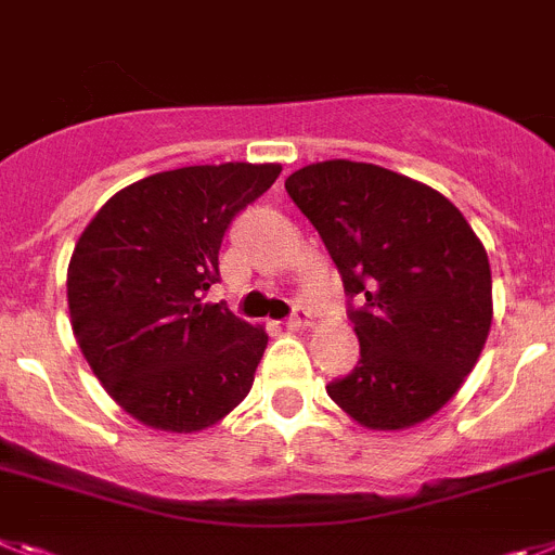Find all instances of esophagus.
<instances>
[{"instance_id": "1", "label": "esophagus", "mask_w": 555, "mask_h": 555, "mask_svg": "<svg viewBox=\"0 0 555 555\" xmlns=\"http://www.w3.org/2000/svg\"><path fill=\"white\" fill-rule=\"evenodd\" d=\"M310 324L312 321H310V310H307V307H296V310H293V315L287 318V326H291V330H307Z\"/></svg>"}]
</instances>
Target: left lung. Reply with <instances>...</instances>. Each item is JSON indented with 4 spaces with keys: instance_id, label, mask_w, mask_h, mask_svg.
I'll return each mask as SVG.
<instances>
[{
    "instance_id": "obj_1",
    "label": "left lung",
    "mask_w": 555,
    "mask_h": 555,
    "mask_svg": "<svg viewBox=\"0 0 555 555\" xmlns=\"http://www.w3.org/2000/svg\"><path fill=\"white\" fill-rule=\"evenodd\" d=\"M284 190L330 250L360 360L326 385L369 430H408L455 397L491 330V268L466 218L433 186L377 164H307Z\"/></svg>"
}]
</instances>
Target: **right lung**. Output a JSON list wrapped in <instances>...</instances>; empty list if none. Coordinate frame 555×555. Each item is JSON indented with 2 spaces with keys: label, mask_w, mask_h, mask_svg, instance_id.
<instances>
[{
  "label": "right lung",
  "mask_w": 555,
  "mask_h": 555,
  "mask_svg": "<svg viewBox=\"0 0 555 555\" xmlns=\"http://www.w3.org/2000/svg\"><path fill=\"white\" fill-rule=\"evenodd\" d=\"M279 164H201L147 176L91 218L66 273L72 332L108 397L164 433L206 430L248 397L268 332L223 305V234Z\"/></svg>",
  "instance_id": "1"
}]
</instances>
